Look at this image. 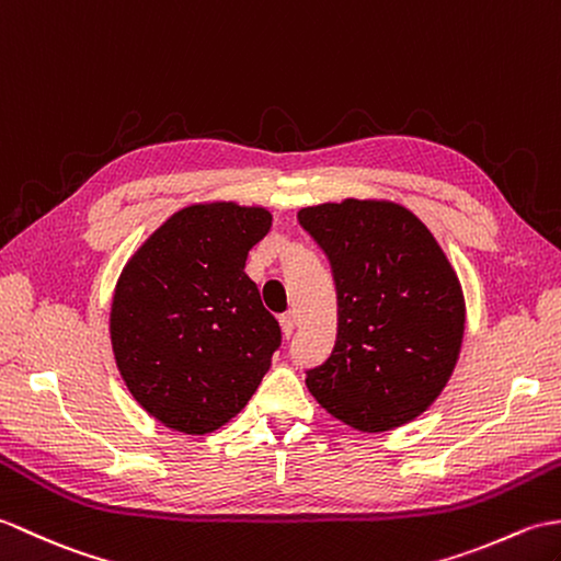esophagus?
<instances>
[{
  "mask_svg": "<svg viewBox=\"0 0 561 561\" xmlns=\"http://www.w3.org/2000/svg\"><path fill=\"white\" fill-rule=\"evenodd\" d=\"M280 329H283L285 339H290V335L295 333V317L293 314H283L280 317Z\"/></svg>",
  "mask_w": 561,
  "mask_h": 561,
  "instance_id": "esophagus-1",
  "label": "esophagus"
}]
</instances>
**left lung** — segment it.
I'll return each instance as SVG.
<instances>
[{
  "label": "left lung",
  "instance_id": "1",
  "mask_svg": "<svg viewBox=\"0 0 561 561\" xmlns=\"http://www.w3.org/2000/svg\"><path fill=\"white\" fill-rule=\"evenodd\" d=\"M300 226L327 254L339 333L307 369V389L359 432H386L434 403L456 367L466 307L460 283L417 216L391 202L309 206Z\"/></svg>",
  "mask_w": 561,
  "mask_h": 561
}]
</instances>
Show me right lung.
Listing matches in <instances>:
<instances>
[{"label":"right lung","instance_id":"1","mask_svg":"<svg viewBox=\"0 0 561 561\" xmlns=\"http://www.w3.org/2000/svg\"><path fill=\"white\" fill-rule=\"evenodd\" d=\"M271 214L232 202L178 210L124 266L110 335L119 375L148 415L208 434L247 405L280 327L244 273Z\"/></svg>","mask_w":561,"mask_h":561}]
</instances>
